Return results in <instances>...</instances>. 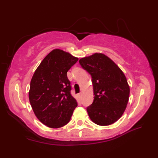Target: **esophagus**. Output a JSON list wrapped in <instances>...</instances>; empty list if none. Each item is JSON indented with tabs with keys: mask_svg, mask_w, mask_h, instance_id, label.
I'll use <instances>...</instances> for the list:
<instances>
[{
	"mask_svg": "<svg viewBox=\"0 0 158 158\" xmlns=\"http://www.w3.org/2000/svg\"><path fill=\"white\" fill-rule=\"evenodd\" d=\"M79 98H81V96H82V93L81 92L79 94Z\"/></svg>",
	"mask_w": 158,
	"mask_h": 158,
	"instance_id": "esophagus-1",
	"label": "esophagus"
}]
</instances>
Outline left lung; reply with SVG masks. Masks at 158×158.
<instances>
[{
  "label": "left lung",
  "instance_id": "1",
  "mask_svg": "<svg viewBox=\"0 0 158 158\" xmlns=\"http://www.w3.org/2000/svg\"><path fill=\"white\" fill-rule=\"evenodd\" d=\"M92 76L94 102L87 108L89 118L99 126H109L122 116L129 100L130 86L119 67L102 53L79 60Z\"/></svg>",
  "mask_w": 158,
  "mask_h": 158
}]
</instances>
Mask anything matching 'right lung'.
Instances as JSON below:
<instances>
[{
  "instance_id": "right-lung-1",
  "label": "right lung",
  "mask_w": 158,
  "mask_h": 158,
  "mask_svg": "<svg viewBox=\"0 0 158 158\" xmlns=\"http://www.w3.org/2000/svg\"><path fill=\"white\" fill-rule=\"evenodd\" d=\"M78 58L60 49L52 50L33 75L28 93L35 115L44 125L61 127L69 122L77 100L70 94L67 72Z\"/></svg>"
}]
</instances>
